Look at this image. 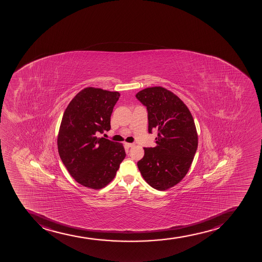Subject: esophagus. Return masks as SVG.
<instances>
[{
	"label": "esophagus",
	"mask_w": 262,
	"mask_h": 262,
	"mask_svg": "<svg viewBox=\"0 0 262 262\" xmlns=\"http://www.w3.org/2000/svg\"><path fill=\"white\" fill-rule=\"evenodd\" d=\"M125 146H127V147H132V146H135V144L134 143H125Z\"/></svg>",
	"instance_id": "1"
}]
</instances>
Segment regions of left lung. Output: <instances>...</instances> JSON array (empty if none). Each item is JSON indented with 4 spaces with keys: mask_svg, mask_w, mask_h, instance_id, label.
Returning a JSON list of instances; mask_svg holds the SVG:
<instances>
[{
    "mask_svg": "<svg viewBox=\"0 0 262 262\" xmlns=\"http://www.w3.org/2000/svg\"><path fill=\"white\" fill-rule=\"evenodd\" d=\"M135 97L146 106L148 131H159L155 147L144 148L137 163L147 184L165 190L179 184L187 174L199 145L192 115L177 95L161 86L139 91Z\"/></svg>",
    "mask_w": 262,
    "mask_h": 262,
    "instance_id": "8db88e82",
    "label": "left lung"
}]
</instances>
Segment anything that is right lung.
Masks as SVG:
<instances>
[{
    "mask_svg": "<svg viewBox=\"0 0 262 262\" xmlns=\"http://www.w3.org/2000/svg\"><path fill=\"white\" fill-rule=\"evenodd\" d=\"M118 91L87 87L75 96L63 113L58 131V155L71 176L94 190L116 177L126 156L121 143L97 137L111 129V114Z\"/></svg>",
    "mask_w": 262,
    "mask_h": 262,
    "instance_id": "1",
    "label": "right lung"
}]
</instances>
